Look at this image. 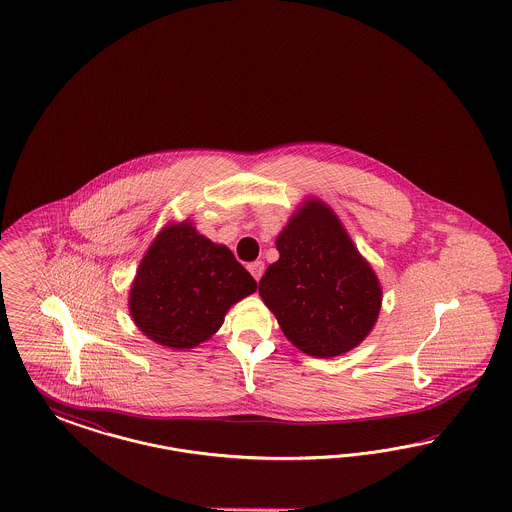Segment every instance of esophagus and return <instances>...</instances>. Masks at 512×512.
I'll use <instances>...</instances> for the list:
<instances>
[{
	"label": "esophagus",
	"mask_w": 512,
	"mask_h": 512,
	"mask_svg": "<svg viewBox=\"0 0 512 512\" xmlns=\"http://www.w3.org/2000/svg\"><path fill=\"white\" fill-rule=\"evenodd\" d=\"M248 270H249V272H251V276H253V278L257 279V281H259V279H261V276H263V272H264L263 261H255V263H249Z\"/></svg>",
	"instance_id": "esophagus-1"
}]
</instances>
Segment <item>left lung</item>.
Segmentation results:
<instances>
[{
  "label": "left lung",
  "mask_w": 512,
  "mask_h": 512,
  "mask_svg": "<svg viewBox=\"0 0 512 512\" xmlns=\"http://www.w3.org/2000/svg\"><path fill=\"white\" fill-rule=\"evenodd\" d=\"M279 259L259 281V295L283 334L311 357H338L372 330L381 287L336 214L306 202L276 240Z\"/></svg>",
  "instance_id": "8db88e82"
}]
</instances>
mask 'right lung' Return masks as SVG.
<instances>
[{
	"label": "right lung",
	"instance_id": "add662e5",
	"mask_svg": "<svg viewBox=\"0 0 512 512\" xmlns=\"http://www.w3.org/2000/svg\"><path fill=\"white\" fill-rule=\"evenodd\" d=\"M257 281L189 223L167 227L144 255L129 295L131 317L155 343L191 349L223 325L227 310Z\"/></svg>",
	"mask_w": 512,
	"mask_h": 512
}]
</instances>
